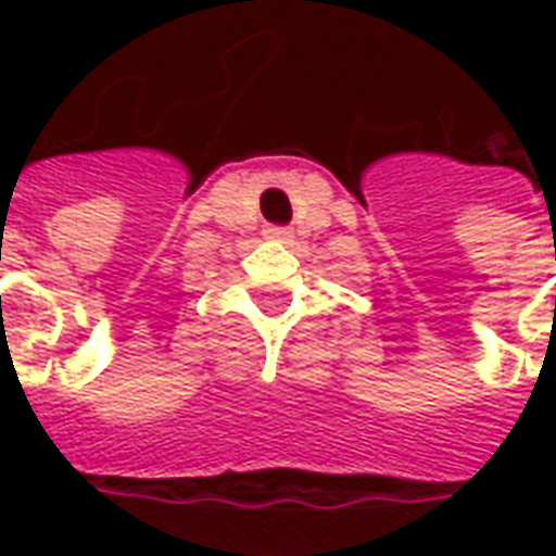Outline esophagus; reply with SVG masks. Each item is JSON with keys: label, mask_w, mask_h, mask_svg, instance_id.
I'll list each match as a JSON object with an SVG mask.
<instances>
[{"label": "esophagus", "mask_w": 556, "mask_h": 556, "mask_svg": "<svg viewBox=\"0 0 556 556\" xmlns=\"http://www.w3.org/2000/svg\"><path fill=\"white\" fill-rule=\"evenodd\" d=\"M265 235L270 238V241H277V243H289L291 238H294V231L282 229V226H267Z\"/></svg>", "instance_id": "obj_1"}]
</instances>
